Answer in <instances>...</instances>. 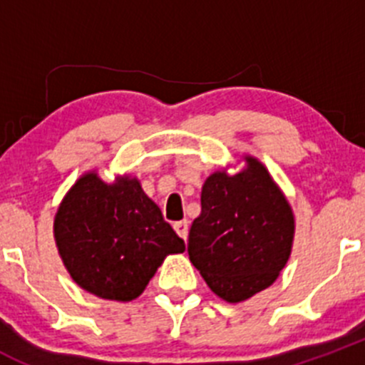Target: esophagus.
Wrapping results in <instances>:
<instances>
[{
  "label": "esophagus",
  "mask_w": 365,
  "mask_h": 365,
  "mask_svg": "<svg viewBox=\"0 0 365 365\" xmlns=\"http://www.w3.org/2000/svg\"><path fill=\"white\" fill-rule=\"evenodd\" d=\"M173 227H175V231L178 233L180 238L187 240V237H189V220H180V222H175L173 224Z\"/></svg>",
  "instance_id": "34e87169"
}]
</instances>
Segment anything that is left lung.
Wrapping results in <instances>:
<instances>
[{"instance_id":"left-lung-1","label":"left lung","mask_w":365,"mask_h":365,"mask_svg":"<svg viewBox=\"0 0 365 365\" xmlns=\"http://www.w3.org/2000/svg\"><path fill=\"white\" fill-rule=\"evenodd\" d=\"M237 175L217 171L201 190L189 231V257L217 297L247 300L274 284L292 254L295 219L270 173L245 157Z\"/></svg>"}]
</instances>
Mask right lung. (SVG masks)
<instances>
[{"instance_id":"right-lung-1","label":"right lung","mask_w":365,"mask_h":365,"mask_svg":"<svg viewBox=\"0 0 365 365\" xmlns=\"http://www.w3.org/2000/svg\"><path fill=\"white\" fill-rule=\"evenodd\" d=\"M54 240L81 288L118 302L138 298L168 254L185 251L138 178L121 176L109 185L95 171L81 176L61 201Z\"/></svg>"}]
</instances>
